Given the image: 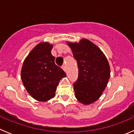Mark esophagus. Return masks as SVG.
Returning a JSON list of instances; mask_svg holds the SVG:
<instances>
[{
	"label": "esophagus",
	"instance_id": "1",
	"mask_svg": "<svg viewBox=\"0 0 134 134\" xmlns=\"http://www.w3.org/2000/svg\"><path fill=\"white\" fill-rule=\"evenodd\" d=\"M62 69H63V71H66L67 69H66V65H63L62 66Z\"/></svg>",
	"mask_w": 134,
	"mask_h": 134
}]
</instances>
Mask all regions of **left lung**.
<instances>
[{"instance_id":"8db88e82","label":"left lung","mask_w":134,"mask_h":134,"mask_svg":"<svg viewBox=\"0 0 134 134\" xmlns=\"http://www.w3.org/2000/svg\"><path fill=\"white\" fill-rule=\"evenodd\" d=\"M68 44L78 67V79L73 83L75 97L81 103L90 104L100 97L107 86L110 76L108 62L100 49L89 40Z\"/></svg>"}]
</instances>
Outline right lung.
<instances>
[{
    "mask_svg": "<svg viewBox=\"0 0 134 134\" xmlns=\"http://www.w3.org/2000/svg\"><path fill=\"white\" fill-rule=\"evenodd\" d=\"M52 48L48 43L37 44L25 59L21 70L26 90L33 98L42 102L54 97L59 80L66 76L63 70L55 63Z\"/></svg>",
    "mask_w": 134,
    "mask_h": 134,
    "instance_id": "1",
    "label": "right lung"
}]
</instances>
